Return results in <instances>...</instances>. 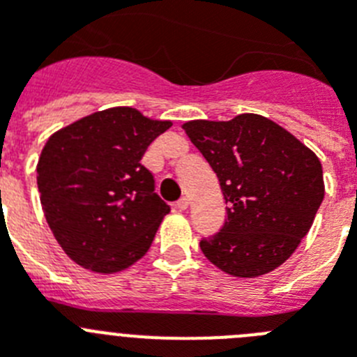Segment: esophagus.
I'll return each instance as SVG.
<instances>
[{
  "label": "esophagus",
  "instance_id": "obj_1",
  "mask_svg": "<svg viewBox=\"0 0 357 357\" xmlns=\"http://www.w3.org/2000/svg\"><path fill=\"white\" fill-rule=\"evenodd\" d=\"M175 206H176V209H181V211H185V209H188V206H189V202H188V198H185V197H182V198H181V200H176V204H175Z\"/></svg>",
  "mask_w": 357,
  "mask_h": 357
}]
</instances>
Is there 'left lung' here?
<instances>
[{"label": "left lung", "mask_w": 357, "mask_h": 357, "mask_svg": "<svg viewBox=\"0 0 357 357\" xmlns=\"http://www.w3.org/2000/svg\"><path fill=\"white\" fill-rule=\"evenodd\" d=\"M184 130L216 173L225 223L204 238L207 259L234 277L272 272L296 250L324 200L318 157L272 119L189 121Z\"/></svg>", "instance_id": "8db88e82"}]
</instances>
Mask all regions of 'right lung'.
I'll return each instance as SVG.
<instances>
[{
    "label": "right lung",
    "mask_w": 357,
    "mask_h": 357,
    "mask_svg": "<svg viewBox=\"0 0 357 357\" xmlns=\"http://www.w3.org/2000/svg\"><path fill=\"white\" fill-rule=\"evenodd\" d=\"M172 127L130 107L78 119L46 141L37 185L46 222L66 254L98 273L141 259L169 206L141 164L151 141Z\"/></svg>",
    "instance_id": "1"
}]
</instances>
